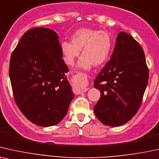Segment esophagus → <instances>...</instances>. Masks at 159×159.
<instances>
[{
    "mask_svg": "<svg viewBox=\"0 0 159 159\" xmlns=\"http://www.w3.org/2000/svg\"><path fill=\"white\" fill-rule=\"evenodd\" d=\"M75 79L77 80L78 82H81V83H84V82L86 81V75H84V74L81 73H78L77 75H75ZM88 89H89V88H83L81 89V91L83 92H85Z\"/></svg>",
    "mask_w": 159,
    "mask_h": 159,
    "instance_id": "obj_1",
    "label": "esophagus"
}]
</instances>
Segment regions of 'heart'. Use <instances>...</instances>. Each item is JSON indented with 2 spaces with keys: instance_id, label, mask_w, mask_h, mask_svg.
Wrapping results in <instances>:
<instances>
[{
  "instance_id": "1",
  "label": "heart",
  "mask_w": 159,
  "mask_h": 159,
  "mask_svg": "<svg viewBox=\"0 0 159 159\" xmlns=\"http://www.w3.org/2000/svg\"><path fill=\"white\" fill-rule=\"evenodd\" d=\"M70 39L71 42L62 41L60 46L66 64L73 65L81 50L82 57L78 65L81 68L100 66L108 59L112 42L107 32L82 27L74 32Z\"/></svg>"
}]
</instances>
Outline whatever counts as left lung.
I'll use <instances>...</instances> for the list:
<instances>
[{"instance_id":"1","label":"left lung","mask_w":159,"mask_h":159,"mask_svg":"<svg viewBox=\"0 0 159 159\" xmlns=\"http://www.w3.org/2000/svg\"><path fill=\"white\" fill-rule=\"evenodd\" d=\"M148 77L143 48L132 35L120 32L111 60L94 81L101 92L94 107L97 118L111 126L132 119L142 104Z\"/></svg>"}]
</instances>
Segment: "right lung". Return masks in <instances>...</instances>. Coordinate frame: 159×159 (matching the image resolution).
Instances as JSON below:
<instances>
[{
    "instance_id": "obj_1",
    "label": "right lung",
    "mask_w": 159,
    "mask_h": 159,
    "mask_svg": "<svg viewBox=\"0 0 159 159\" xmlns=\"http://www.w3.org/2000/svg\"><path fill=\"white\" fill-rule=\"evenodd\" d=\"M58 38L50 29L27 30L10 59L14 101L23 115L40 126L60 122L74 97L65 76L69 69Z\"/></svg>"
}]
</instances>
